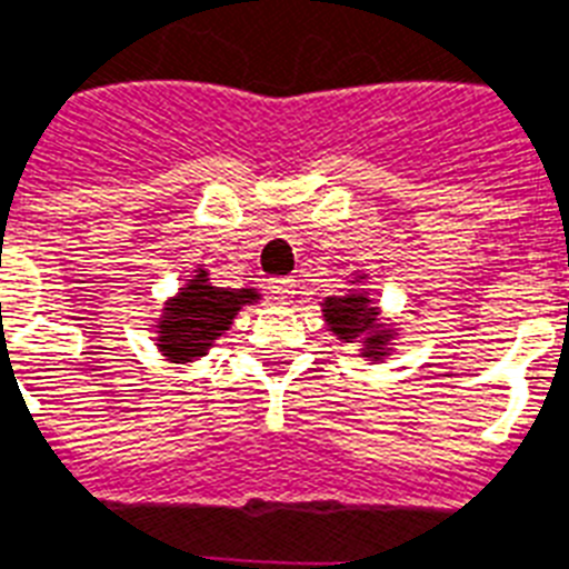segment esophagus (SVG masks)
<instances>
[{
    "mask_svg": "<svg viewBox=\"0 0 569 569\" xmlns=\"http://www.w3.org/2000/svg\"><path fill=\"white\" fill-rule=\"evenodd\" d=\"M268 292L277 303H289L295 298V280L292 277H274V280H268Z\"/></svg>",
    "mask_w": 569,
    "mask_h": 569,
    "instance_id": "obj_1",
    "label": "esophagus"
}]
</instances>
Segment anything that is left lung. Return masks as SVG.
<instances>
[{"instance_id": "obj_1", "label": "left lung", "mask_w": 569, "mask_h": 569, "mask_svg": "<svg viewBox=\"0 0 569 569\" xmlns=\"http://www.w3.org/2000/svg\"><path fill=\"white\" fill-rule=\"evenodd\" d=\"M360 283H363V274H360ZM321 312H325V321H328V328L333 330L337 339H342V342L363 339V348H360L363 357L378 363L389 355L396 330L380 321V310L372 303L369 292L351 289L346 295H333V298L321 303Z\"/></svg>"}]
</instances>
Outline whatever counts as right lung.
<instances>
[{"label":"right lung","instance_id":"obj_1","mask_svg":"<svg viewBox=\"0 0 569 569\" xmlns=\"http://www.w3.org/2000/svg\"><path fill=\"white\" fill-rule=\"evenodd\" d=\"M257 289H223L209 283V271L197 268L194 277L162 307L156 325V346L171 363H191L203 357L212 342L230 330L244 303H257Z\"/></svg>","mask_w":569,"mask_h":569}]
</instances>
